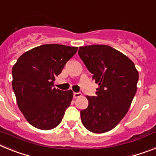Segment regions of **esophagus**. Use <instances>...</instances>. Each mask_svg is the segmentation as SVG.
I'll list each match as a JSON object with an SVG mask.
<instances>
[{"instance_id":"34e87169","label":"esophagus","mask_w":156,"mask_h":156,"mask_svg":"<svg viewBox=\"0 0 156 156\" xmlns=\"http://www.w3.org/2000/svg\"><path fill=\"white\" fill-rule=\"evenodd\" d=\"M81 95H82V94H81V93H76V92H74V93H73V98H77L80 97Z\"/></svg>"}]
</instances>
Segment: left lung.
Instances as JSON below:
<instances>
[{"mask_svg":"<svg viewBox=\"0 0 156 156\" xmlns=\"http://www.w3.org/2000/svg\"><path fill=\"white\" fill-rule=\"evenodd\" d=\"M78 53L98 83L96 96H87L88 107L80 111L81 121L90 132L105 133L127 113L137 91L138 72L127 56L108 45L80 47Z\"/></svg>","mask_w":156,"mask_h":156,"instance_id":"obj_1","label":"left lung"}]
</instances>
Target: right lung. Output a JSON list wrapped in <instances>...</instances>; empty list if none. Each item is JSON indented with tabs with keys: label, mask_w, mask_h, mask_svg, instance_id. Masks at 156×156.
I'll use <instances>...</instances> for the list:
<instances>
[{
	"label": "right lung",
	"mask_w": 156,
	"mask_h": 156,
	"mask_svg": "<svg viewBox=\"0 0 156 156\" xmlns=\"http://www.w3.org/2000/svg\"><path fill=\"white\" fill-rule=\"evenodd\" d=\"M77 48L41 45L23 54L12 67V89L18 106L34 127L47 130L61 122L73 93L56 89L54 81Z\"/></svg>",
	"instance_id": "1"
}]
</instances>
